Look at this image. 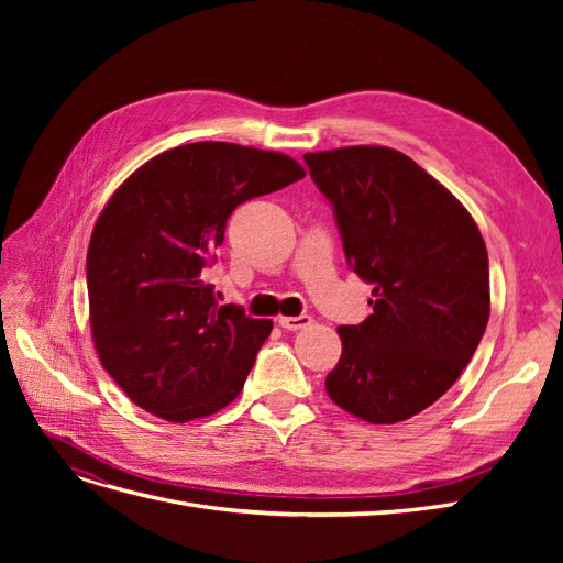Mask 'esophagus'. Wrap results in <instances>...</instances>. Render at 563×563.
<instances>
[{"instance_id": "obj_1", "label": "esophagus", "mask_w": 563, "mask_h": 563, "mask_svg": "<svg viewBox=\"0 0 563 563\" xmlns=\"http://www.w3.org/2000/svg\"><path fill=\"white\" fill-rule=\"evenodd\" d=\"M279 327L286 331H300L305 327H310L312 317L310 314H300V317H279Z\"/></svg>"}]
</instances>
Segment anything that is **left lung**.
<instances>
[{
    "mask_svg": "<svg viewBox=\"0 0 563 563\" xmlns=\"http://www.w3.org/2000/svg\"><path fill=\"white\" fill-rule=\"evenodd\" d=\"M350 267L373 284V314L340 327L329 397L373 424L432 406L457 380L490 314L488 253L467 209L401 152H308Z\"/></svg>",
    "mask_w": 563,
    "mask_h": 563,
    "instance_id": "left-lung-1",
    "label": "left lung"
}]
</instances>
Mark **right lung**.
I'll return each mask as SVG.
<instances>
[{
	"mask_svg": "<svg viewBox=\"0 0 563 563\" xmlns=\"http://www.w3.org/2000/svg\"><path fill=\"white\" fill-rule=\"evenodd\" d=\"M300 178L282 152L203 141L117 187L89 242V319L100 364L133 404L187 422L240 395L272 321L218 305L203 267L240 203Z\"/></svg>",
	"mask_w": 563,
	"mask_h": 563,
	"instance_id": "right-lung-1",
	"label": "right lung"
}]
</instances>
